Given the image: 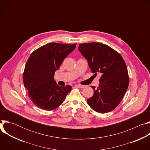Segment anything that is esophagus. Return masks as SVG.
Masks as SVG:
<instances>
[{
	"label": "esophagus",
	"instance_id": "34e87169",
	"mask_svg": "<svg viewBox=\"0 0 150 150\" xmlns=\"http://www.w3.org/2000/svg\"><path fill=\"white\" fill-rule=\"evenodd\" d=\"M76 86L78 88H83L85 87V85H81V84H76Z\"/></svg>",
	"mask_w": 150,
	"mask_h": 150
}]
</instances>
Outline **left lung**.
Segmentation results:
<instances>
[{
	"label": "left lung",
	"mask_w": 150,
	"mask_h": 150,
	"mask_svg": "<svg viewBox=\"0 0 150 150\" xmlns=\"http://www.w3.org/2000/svg\"><path fill=\"white\" fill-rule=\"evenodd\" d=\"M78 50L87 59L94 75H101L97 88L87 103L94 111L105 113L114 110L123 98L129 85V76L121 55L100 42L80 44Z\"/></svg>",
	"instance_id": "8db88e82"
}]
</instances>
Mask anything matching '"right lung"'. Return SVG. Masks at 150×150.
<instances>
[{
    "mask_svg": "<svg viewBox=\"0 0 150 150\" xmlns=\"http://www.w3.org/2000/svg\"><path fill=\"white\" fill-rule=\"evenodd\" d=\"M76 45L50 42L31 54L25 67L23 82L30 98L38 108L45 110H54L71 91L70 85L59 86L54 75Z\"/></svg>",
    "mask_w": 150,
    "mask_h": 150,
    "instance_id": "right-lung-1",
    "label": "right lung"
}]
</instances>
